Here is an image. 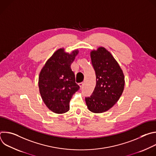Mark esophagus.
<instances>
[{
  "label": "esophagus",
  "instance_id": "1",
  "mask_svg": "<svg viewBox=\"0 0 156 156\" xmlns=\"http://www.w3.org/2000/svg\"><path fill=\"white\" fill-rule=\"evenodd\" d=\"M79 86L80 87H82L83 86H84V83H79Z\"/></svg>",
  "mask_w": 156,
  "mask_h": 156
}]
</instances>
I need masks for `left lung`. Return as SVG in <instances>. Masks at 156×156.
I'll return each mask as SVG.
<instances>
[{"instance_id":"8db88e82","label":"left lung","mask_w":156,"mask_h":156,"mask_svg":"<svg viewBox=\"0 0 156 156\" xmlns=\"http://www.w3.org/2000/svg\"><path fill=\"white\" fill-rule=\"evenodd\" d=\"M96 84L90 97L85 98L88 109L102 113L112 107L122 94L125 86L123 73L117 62L103 47L91 52Z\"/></svg>"}]
</instances>
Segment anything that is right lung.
<instances>
[{
  "label": "right lung",
  "mask_w": 156,
  "mask_h": 156,
  "mask_svg": "<svg viewBox=\"0 0 156 156\" xmlns=\"http://www.w3.org/2000/svg\"><path fill=\"white\" fill-rule=\"evenodd\" d=\"M78 51L66 53L63 49L55 51L46 62L39 76V88L42 99L49 110L56 114L69 110L73 94L80 89L70 65Z\"/></svg>",
  "instance_id": "add662e5"
}]
</instances>
